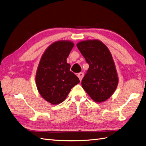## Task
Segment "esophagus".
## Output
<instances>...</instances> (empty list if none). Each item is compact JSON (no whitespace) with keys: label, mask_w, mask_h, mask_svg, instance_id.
Here are the masks:
<instances>
[{"label":"esophagus","mask_w":146,"mask_h":146,"mask_svg":"<svg viewBox=\"0 0 146 146\" xmlns=\"http://www.w3.org/2000/svg\"><path fill=\"white\" fill-rule=\"evenodd\" d=\"M77 76H78V77L79 78V80H80L81 81V80H82V78H83V76H84V74H83V72H80L79 74H78Z\"/></svg>","instance_id":"34e87169"}]
</instances>
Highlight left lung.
<instances>
[{"label":"left lung","mask_w":146,"mask_h":146,"mask_svg":"<svg viewBox=\"0 0 146 146\" xmlns=\"http://www.w3.org/2000/svg\"><path fill=\"white\" fill-rule=\"evenodd\" d=\"M77 47L89 64L82 85L96 102L108 99L118 85L115 64L108 48L98 39L79 42Z\"/></svg>","instance_id":"obj_1"}]
</instances>
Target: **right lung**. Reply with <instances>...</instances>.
I'll return each instance as SVG.
<instances>
[{
  "instance_id": "1",
  "label": "right lung",
  "mask_w": 146,
  "mask_h": 146,
  "mask_svg": "<svg viewBox=\"0 0 146 146\" xmlns=\"http://www.w3.org/2000/svg\"><path fill=\"white\" fill-rule=\"evenodd\" d=\"M74 46L69 41H56L46 48L39 61L36 87L42 98L51 104L63 102L71 88L80 82L66 60Z\"/></svg>"
}]
</instances>
